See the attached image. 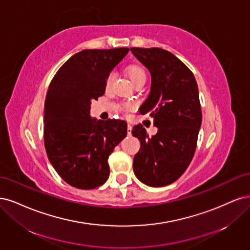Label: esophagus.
I'll use <instances>...</instances> for the list:
<instances>
[{"mask_svg":"<svg viewBox=\"0 0 250 250\" xmlns=\"http://www.w3.org/2000/svg\"><path fill=\"white\" fill-rule=\"evenodd\" d=\"M131 134H132V125H127V135H131Z\"/></svg>","mask_w":250,"mask_h":250,"instance_id":"obj_1","label":"esophagus"}]
</instances>
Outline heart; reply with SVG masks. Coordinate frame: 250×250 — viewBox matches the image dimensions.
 Returning a JSON list of instances; mask_svg holds the SVG:
<instances>
[{"instance_id": "1", "label": "heart", "mask_w": 250, "mask_h": 250, "mask_svg": "<svg viewBox=\"0 0 250 250\" xmlns=\"http://www.w3.org/2000/svg\"><path fill=\"white\" fill-rule=\"evenodd\" d=\"M126 74L128 76V78L131 79V81L136 85L140 82H146V70L143 66L139 65V64H131L126 67ZM114 80V75L109 74L107 79H106V83H104V87L106 89H109L111 87L112 83H113ZM133 108L132 104H123V109L124 110H130Z\"/></svg>"}]
</instances>
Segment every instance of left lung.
<instances>
[{
    "instance_id": "8db88e82",
    "label": "left lung",
    "mask_w": 250,
    "mask_h": 250,
    "mask_svg": "<svg viewBox=\"0 0 250 250\" xmlns=\"http://www.w3.org/2000/svg\"><path fill=\"white\" fill-rule=\"evenodd\" d=\"M151 75V87L140 113L154 118L158 133L149 137L141 124L132 134L141 146L134 157L137 179L150 187L178 180L194 156L201 125L198 87L193 72L170 52L160 47H131Z\"/></svg>"
}]
</instances>
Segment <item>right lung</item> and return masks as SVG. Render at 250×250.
Listing matches in <instances>:
<instances>
[{"label": "right lung", "mask_w": 250, "mask_h": 250, "mask_svg": "<svg viewBox=\"0 0 250 250\" xmlns=\"http://www.w3.org/2000/svg\"><path fill=\"white\" fill-rule=\"evenodd\" d=\"M127 47L83 50L56 72L44 102L43 139L47 158L70 186L90 190L109 178L108 158L126 136L125 120L91 119L90 104Z\"/></svg>", "instance_id": "right-lung-1"}]
</instances>
